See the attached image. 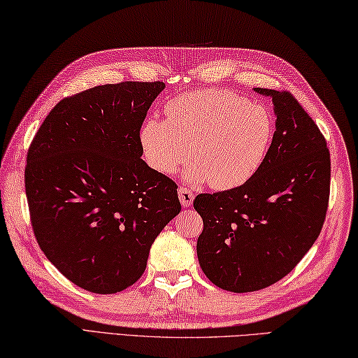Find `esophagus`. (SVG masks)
I'll return each mask as SVG.
<instances>
[{
    "instance_id": "esophagus-1",
    "label": "esophagus",
    "mask_w": 358,
    "mask_h": 358,
    "mask_svg": "<svg viewBox=\"0 0 358 358\" xmlns=\"http://www.w3.org/2000/svg\"><path fill=\"white\" fill-rule=\"evenodd\" d=\"M178 194H179V199H180V203L184 207H189L193 203V199H194V193L192 192V189H188L187 187H180L178 189Z\"/></svg>"
}]
</instances>
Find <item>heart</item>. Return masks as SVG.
I'll list each match as a JSON object with an SVG mask.
<instances>
[{
    "instance_id": "obj_1",
    "label": "heart",
    "mask_w": 358,
    "mask_h": 358,
    "mask_svg": "<svg viewBox=\"0 0 358 358\" xmlns=\"http://www.w3.org/2000/svg\"><path fill=\"white\" fill-rule=\"evenodd\" d=\"M164 113L165 120L148 119L141 129L143 155L159 173L171 176L193 159L196 179L231 189L264 164L273 137L264 105L227 90H199L169 100Z\"/></svg>"
}]
</instances>
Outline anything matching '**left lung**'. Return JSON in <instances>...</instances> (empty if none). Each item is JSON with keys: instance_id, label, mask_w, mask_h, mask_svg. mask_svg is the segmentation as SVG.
<instances>
[{"instance_id": "left-lung-1", "label": "left lung", "mask_w": 358, "mask_h": 358, "mask_svg": "<svg viewBox=\"0 0 358 358\" xmlns=\"http://www.w3.org/2000/svg\"><path fill=\"white\" fill-rule=\"evenodd\" d=\"M271 96L276 129L264 164L241 187L201 193L198 259L207 278L229 292H255L284 278L323 229L331 192V155L317 123L289 91Z\"/></svg>"}]
</instances>
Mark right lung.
I'll use <instances>...</instances> for the list:
<instances>
[{"mask_svg":"<svg viewBox=\"0 0 358 358\" xmlns=\"http://www.w3.org/2000/svg\"><path fill=\"white\" fill-rule=\"evenodd\" d=\"M164 87L122 82L64 97L29 147L24 185L36 243L92 294L133 286L180 211L176 182L141 159L142 123Z\"/></svg>","mask_w":358,"mask_h":358,"instance_id":"add662e5","label":"right lung"}]
</instances>
